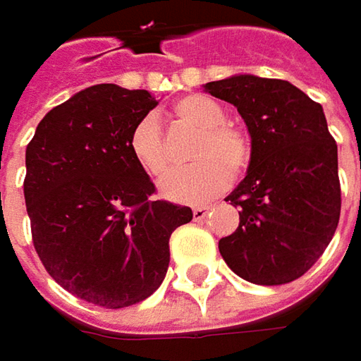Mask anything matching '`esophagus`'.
Wrapping results in <instances>:
<instances>
[{"label": "esophagus", "mask_w": 361, "mask_h": 361, "mask_svg": "<svg viewBox=\"0 0 361 361\" xmlns=\"http://www.w3.org/2000/svg\"><path fill=\"white\" fill-rule=\"evenodd\" d=\"M207 215H209V207H195L192 209V219L195 221H202Z\"/></svg>", "instance_id": "34e87169"}]
</instances>
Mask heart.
<instances>
[{
    "instance_id": "obj_1",
    "label": "heart",
    "mask_w": 361,
    "mask_h": 361,
    "mask_svg": "<svg viewBox=\"0 0 361 361\" xmlns=\"http://www.w3.org/2000/svg\"><path fill=\"white\" fill-rule=\"evenodd\" d=\"M176 120L199 130L190 146V160L185 169L171 173L160 185L164 199L173 202L211 201L227 190L231 176H241L251 164V140L249 136L227 124V114L215 100L202 94H188L173 106ZM128 152L132 162L150 178L164 176L171 166V154L154 114H145L136 120L128 134Z\"/></svg>"
}]
</instances>
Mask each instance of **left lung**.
<instances>
[{
    "mask_svg": "<svg viewBox=\"0 0 361 361\" xmlns=\"http://www.w3.org/2000/svg\"><path fill=\"white\" fill-rule=\"evenodd\" d=\"M237 108L251 136L247 176L225 201L239 227L219 241L225 263L245 281L283 285L324 255L338 229V145L322 104L285 80L251 74L202 86Z\"/></svg>",
    "mask_w": 361,
    "mask_h": 361,
    "instance_id": "8db88e82",
    "label": "left lung"
}]
</instances>
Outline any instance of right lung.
Instances as JSON below:
<instances>
[{
    "label": "right lung",
    "mask_w": 361,
    "mask_h": 361,
    "mask_svg": "<svg viewBox=\"0 0 361 361\" xmlns=\"http://www.w3.org/2000/svg\"><path fill=\"white\" fill-rule=\"evenodd\" d=\"M159 104L146 90L96 84L51 108L25 148L32 239L66 291L106 310L128 307L162 283L173 231L188 207L154 201L130 159L128 134Z\"/></svg>",
    "instance_id": "right-lung-1"
}]
</instances>
